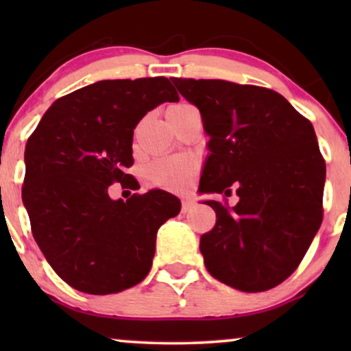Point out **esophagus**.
<instances>
[{"instance_id": "34e87169", "label": "esophagus", "mask_w": 351, "mask_h": 351, "mask_svg": "<svg viewBox=\"0 0 351 351\" xmlns=\"http://www.w3.org/2000/svg\"><path fill=\"white\" fill-rule=\"evenodd\" d=\"M195 208V203L191 199H184L182 201V213L184 214H186V213H190L191 209Z\"/></svg>"}]
</instances>
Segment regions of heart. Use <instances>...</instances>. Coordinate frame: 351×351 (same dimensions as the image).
<instances>
[{"instance_id":"heart-1","label":"heart","mask_w":351,"mask_h":351,"mask_svg":"<svg viewBox=\"0 0 351 351\" xmlns=\"http://www.w3.org/2000/svg\"><path fill=\"white\" fill-rule=\"evenodd\" d=\"M186 108H191L189 104H176L167 108V118L176 117ZM196 165L189 158H158L147 166V179L153 185L162 189H180L195 174Z\"/></svg>"}]
</instances>
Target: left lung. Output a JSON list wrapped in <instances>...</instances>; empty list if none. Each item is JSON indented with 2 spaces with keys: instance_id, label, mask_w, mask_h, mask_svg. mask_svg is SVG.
I'll use <instances>...</instances> for the list:
<instances>
[{
  "instance_id": "left-lung-1",
  "label": "left lung",
  "mask_w": 351,
  "mask_h": 351,
  "mask_svg": "<svg viewBox=\"0 0 351 351\" xmlns=\"http://www.w3.org/2000/svg\"><path fill=\"white\" fill-rule=\"evenodd\" d=\"M199 108L210 155L203 193L239 201H206L215 225L201 237L204 265L215 280L262 292L289 278L323 222L326 162L315 129L281 94L225 80L172 78Z\"/></svg>"
}]
</instances>
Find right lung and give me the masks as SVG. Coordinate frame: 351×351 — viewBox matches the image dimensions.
I'll use <instances>...</instances> for the list:
<instances>
[{"mask_svg":"<svg viewBox=\"0 0 351 351\" xmlns=\"http://www.w3.org/2000/svg\"><path fill=\"white\" fill-rule=\"evenodd\" d=\"M179 94L165 76L104 80L57 99L25 147L22 201L32 233L57 275L86 294H117L148 275L156 232L180 213L162 190L110 198L114 182L136 190L138 121Z\"/></svg>","mask_w":351,"mask_h":351,"instance_id":"obj_1","label":"right lung"}]
</instances>
